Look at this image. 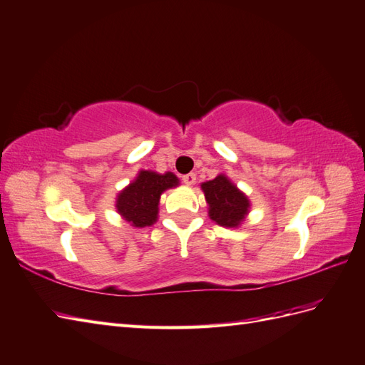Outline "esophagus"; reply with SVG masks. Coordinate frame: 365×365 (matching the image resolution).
<instances>
[{"instance_id":"1","label":"esophagus","mask_w":365,"mask_h":365,"mask_svg":"<svg viewBox=\"0 0 365 365\" xmlns=\"http://www.w3.org/2000/svg\"><path fill=\"white\" fill-rule=\"evenodd\" d=\"M196 181V175L195 173H187L182 176V182L187 185H193Z\"/></svg>"}]
</instances>
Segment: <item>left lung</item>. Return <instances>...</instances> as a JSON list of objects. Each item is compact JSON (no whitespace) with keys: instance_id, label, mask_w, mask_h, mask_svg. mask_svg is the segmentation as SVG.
Returning a JSON list of instances; mask_svg holds the SVG:
<instances>
[{"instance_id":"left-lung-1","label":"left lung","mask_w":365,"mask_h":365,"mask_svg":"<svg viewBox=\"0 0 365 365\" xmlns=\"http://www.w3.org/2000/svg\"><path fill=\"white\" fill-rule=\"evenodd\" d=\"M201 189L209 205L210 220L222 227H240L250 209L247 196L222 173L212 181L202 182Z\"/></svg>"}]
</instances>
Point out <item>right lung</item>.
I'll return each mask as SVG.
<instances>
[{
	"label": "right lung",
	"mask_w": 365,
	"mask_h": 365,
	"mask_svg": "<svg viewBox=\"0 0 365 365\" xmlns=\"http://www.w3.org/2000/svg\"><path fill=\"white\" fill-rule=\"evenodd\" d=\"M180 184L172 172L164 175L141 170L136 178L118 193L116 210L133 227H149L158 220V205L163 192Z\"/></svg>",
	"instance_id": "add662e5"
}]
</instances>
